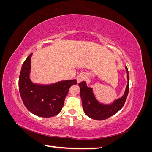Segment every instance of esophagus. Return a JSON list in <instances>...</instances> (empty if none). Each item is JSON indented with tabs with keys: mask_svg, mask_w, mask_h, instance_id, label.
I'll return each mask as SVG.
<instances>
[{
	"mask_svg": "<svg viewBox=\"0 0 152 152\" xmlns=\"http://www.w3.org/2000/svg\"><path fill=\"white\" fill-rule=\"evenodd\" d=\"M86 76L84 74V73H80L79 75L77 77V80L78 82H81L83 80H86Z\"/></svg>",
	"mask_w": 152,
	"mask_h": 152,
	"instance_id": "obj_1",
	"label": "esophagus"
}]
</instances>
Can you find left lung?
Wrapping results in <instances>:
<instances>
[{
	"mask_svg": "<svg viewBox=\"0 0 152 152\" xmlns=\"http://www.w3.org/2000/svg\"><path fill=\"white\" fill-rule=\"evenodd\" d=\"M127 84L124 95L110 104L100 103L96 99L93 91V88L87 86L85 81L79 84L80 87V95L82 99V107L84 112L87 117L94 120H105L117 113L125 103L127 99L129 89V72L127 66Z\"/></svg>",
	"mask_w": 152,
	"mask_h": 152,
	"instance_id": "left-lung-1",
	"label": "left lung"
}]
</instances>
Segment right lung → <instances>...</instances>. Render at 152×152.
<instances>
[{"label": "right lung", "instance_id": "add662e5", "mask_svg": "<svg viewBox=\"0 0 152 152\" xmlns=\"http://www.w3.org/2000/svg\"><path fill=\"white\" fill-rule=\"evenodd\" d=\"M32 53L23 64L19 77V91L26 108L37 116L49 118L61 111L69 89L76 79L43 85L34 84L30 78Z\"/></svg>", "mask_w": 152, "mask_h": 152}]
</instances>
